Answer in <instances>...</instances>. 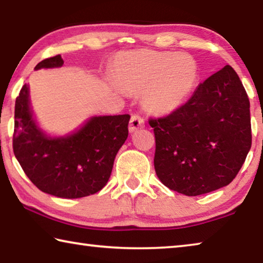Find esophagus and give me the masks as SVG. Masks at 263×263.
I'll use <instances>...</instances> for the list:
<instances>
[{
    "label": "esophagus",
    "instance_id": "obj_1",
    "mask_svg": "<svg viewBox=\"0 0 263 263\" xmlns=\"http://www.w3.org/2000/svg\"><path fill=\"white\" fill-rule=\"evenodd\" d=\"M144 125H145L144 119H142L140 116L133 115L131 119H130V124H128V131L133 133V132H136L137 130H139V128L144 127Z\"/></svg>",
    "mask_w": 263,
    "mask_h": 263
}]
</instances>
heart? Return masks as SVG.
<instances>
[{
    "label": "heart",
    "mask_w": 263,
    "mask_h": 263,
    "mask_svg": "<svg viewBox=\"0 0 263 263\" xmlns=\"http://www.w3.org/2000/svg\"><path fill=\"white\" fill-rule=\"evenodd\" d=\"M114 78L126 90L142 91V101L151 112L169 115L184 103L194 89L198 66L183 52L139 48L116 55Z\"/></svg>",
    "instance_id": "heart-1"
}]
</instances>
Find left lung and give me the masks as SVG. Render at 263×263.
Listing matches in <instances>:
<instances>
[{"mask_svg": "<svg viewBox=\"0 0 263 263\" xmlns=\"http://www.w3.org/2000/svg\"><path fill=\"white\" fill-rule=\"evenodd\" d=\"M149 125L159 180L185 196L230 184L252 146L249 100L229 65L199 83L184 105Z\"/></svg>", "mask_w": 263, "mask_h": 263, "instance_id": "obj_1", "label": "left lung"}]
</instances>
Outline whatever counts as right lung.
<instances>
[{"mask_svg":"<svg viewBox=\"0 0 263 263\" xmlns=\"http://www.w3.org/2000/svg\"><path fill=\"white\" fill-rule=\"evenodd\" d=\"M61 55L39 62L34 70L59 68ZM128 115L92 116L64 136L43 130L33 115L29 84L15 103L14 153L38 189L60 198H80L108 183L114 161L128 136Z\"/></svg>","mask_w":263,"mask_h":263,"instance_id":"right-lung-1","label":"right lung"}]
</instances>
